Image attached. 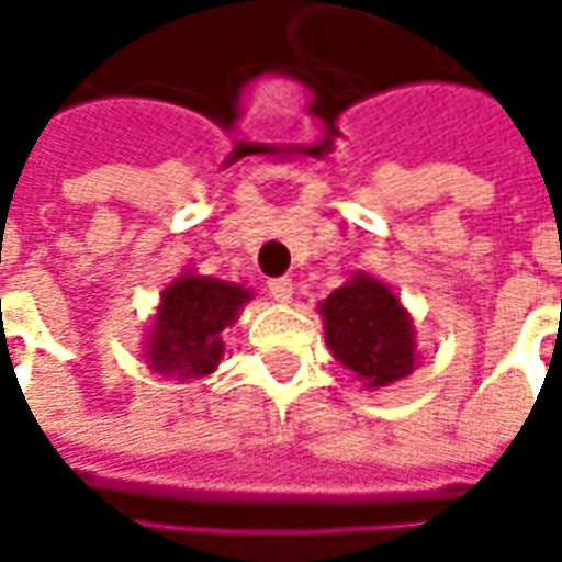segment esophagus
I'll use <instances>...</instances> for the list:
<instances>
[{
	"instance_id": "1",
	"label": "esophagus",
	"mask_w": 562,
	"mask_h": 562,
	"mask_svg": "<svg viewBox=\"0 0 562 562\" xmlns=\"http://www.w3.org/2000/svg\"><path fill=\"white\" fill-rule=\"evenodd\" d=\"M268 292L273 301H280V304H289L292 301V294H294V285L289 277H277V280H270L268 282Z\"/></svg>"
}]
</instances>
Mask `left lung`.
Returning <instances> with one entry per match:
<instances>
[{
	"label": "left lung",
	"mask_w": 562,
	"mask_h": 562,
	"mask_svg": "<svg viewBox=\"0 0 562 562\" xmlns=\"http://www.w3.org/2000/svg\"><path fill=\"white\" fill-rule=\"evenodd\" d=\"M325 342L367 389H385L415 370V328L401 297L367 273L334 289L318 304Z\"/></svg>",
	"instance_id": "left-lung-1"
}]
</instances>
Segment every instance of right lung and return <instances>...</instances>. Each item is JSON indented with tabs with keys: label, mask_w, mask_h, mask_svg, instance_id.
I'll list each match as a JSON object with an SVG mask.
<instances>
[{
	"label": "right lung",
	"mask_w": 562,
	"mask_h": 562,
	"mask_svg": "<svg viewBox=\"0 0 562 562\" xmlns=\"http://www.w3.org/2000/svg\"><path fill=\"white\" fill-rule=\"evenodd\" d=\"M252 292L234 282L183 273L161 292L147 337V364L173 379H204L225 355L222 334L232 328Z\"/></svg>",
	"instance_id": "right-lung-1"
}]
</instances>
